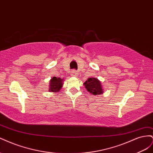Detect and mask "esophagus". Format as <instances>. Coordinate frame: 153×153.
<instances>
[{
  "label": "esophagus",
  "instance_id": "esophagus-1",
  "mask_svg": "<svg viewBox=\"0 0 153 153\" xmlns=\"http://www.w3.org/2000/svg\"><path fill=\"white\" fill-rule=\"evenodd\" d=\"M77 75V72L76 71V70H75V69H73V70L71 71V75L73 76H76Z\"/></svg>",
  "mask_w": 153,
  "mask_h": 153
}]
</instances>
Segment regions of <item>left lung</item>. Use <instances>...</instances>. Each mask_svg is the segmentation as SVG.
Segmentation results:
<instances>
[{"instance_id": "8db88e82", "label": "left lung", "mask_w": 153, "mask_h": 153, "mask_svg": "<svg viewBox=\"0 0 153 153\" xmlns=\"http://www.w3.org/2000/svg\"><path fill=\"white\" fill-rule=\"evenodd\" d=\"M84 86L91 94L100 95L103 93L101 82L96 78H89L84 83Z\"/></svg>"}]
</instances>
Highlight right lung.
Segmentation results:
<instances>
[{"mask_svg": "<svg viewBox=\"0 0 153 153\" xmlns=\"http://www.w3.org/2000/svg\"><path fill=\"white\" fill-rule=\"evenodd\" d=\"M63 80L60 78L53 76L50 81L49 91L50 92H59L63 85Z\"/></svg>", "mask_w": 153, "mask_h": 153, "instance_id": "right-lung-1", "label": "right lung"}]
</instances>
